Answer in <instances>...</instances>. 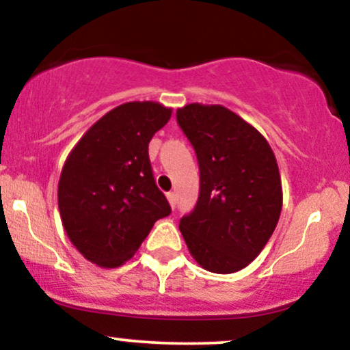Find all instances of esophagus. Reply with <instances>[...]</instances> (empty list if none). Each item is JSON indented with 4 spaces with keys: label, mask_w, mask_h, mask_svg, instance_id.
<instances>
[{
    "label": "esophagus",
    "mask_w": 350,
    "mask_h": 350,
    "mask_svg": "<svg viewBox=\"0 0 350 350\" xmlns=\"http://www.w3.org/2000/svg\"><path fill=\"white\" fill-rule=\"evenodd\" d=\"M166 198H167V200H170V206L174 208L176 207V194H174V192H167Z\"/></svg>",
    "instance_id": "1"
}]
</instances>
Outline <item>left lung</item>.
Wrapping results in <instances>:
<instances>
[{"label": "left lung", "mask_w": 350, "mask_h": 350, "mask_svg": "<svg viewBox=\"0 0 350 350\" xmlns=\"http://www.w3.org/2000/svg\"><path fill=\"white\" fill-rule=\"evenodd\" d=\"M200 171L196 208L179 230L204 270L220 275L248 267L275 232L283 189L267 138L222 105L187 103L176 111Z\"/></svg>", "instance_id": "obj_1"}]
</instances>
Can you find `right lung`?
<instances>
[{
  "instance_id": "obj_1",
  "label": "right lung",
  "mask_w": 350,
  "mask_h": 350,
  "mask_svg": "<svg viewBox=\"0 0 350 350\" xmlns=\"http://www.w3.org/2000/svg\"><path fill=\"white\" fill-rule=\"evenodd\" d=\"M171 113L158 102L115 107L88 128L64 163L60 220L72 245L97 267H122L156 220L171 214L148 156L152 135Z\"/></svg>"
}]
</instances>
